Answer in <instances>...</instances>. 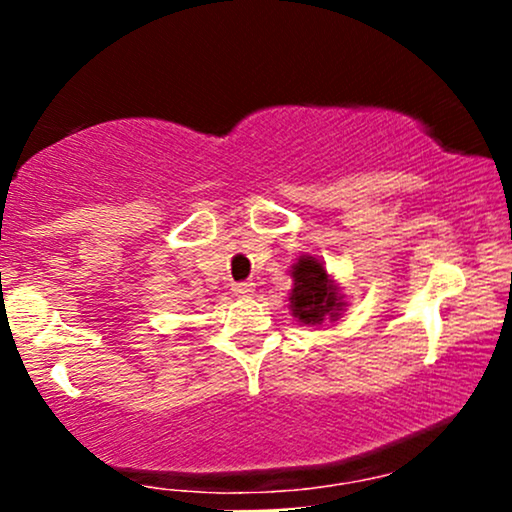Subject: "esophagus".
Segmentation results:
<instances>
[{"mask_svg":"<svg viewBox=\"0 0 512 512\" xmlns=\"http://www.w3.org/2000/svg\"><path fill=\"white\" fill-rule=\"evenodd\" d=\"M233 293L236 296H252L255 293V284H250V281H240V284H233Z\"/></svg>","mask_w":512,"mask_h":512,"instance_id":"34e87169","label":"esophagus"}]
</instances>
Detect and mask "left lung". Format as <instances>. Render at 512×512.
Masks as SVG:
<instances>
[{
  "mask_svg": "<svg viewBox=\"0 0 512 512\" xmlns=\"http://www.w3.org/2000/svg\"><path fill=\"white\" fill-rule=\"evenodd\" d=\"M293 289H291V310L303 325H320L325 317H339L344 308L337 286L327 276V269L320 260L303 255L293 264Z\"/></svg>",
  "mask_w": 512,
  "mask_h": 512,
  "instance_id": "obj_1",
  "label": "left lung"
}]
</instances>
